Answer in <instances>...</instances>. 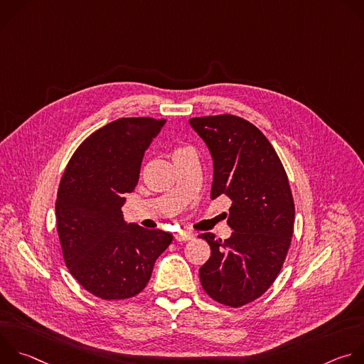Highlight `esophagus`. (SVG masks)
Listing matches in <instances>:
<instances>
[{
  "instance_id": "esophagus-1",
  "label": "esophagus",
  "mask_w": 364,
  "mask_h": 364,
  "mask_svg": "<svg viewBox=\"0 0 364 364\" xmlns=\"http://www.w3.org/2000/svg\"><path fill=\"white\" fill-rule=\"evenodd\" d=\"M193 237H194V235L191 232H188V230H181V232H177L174 235V239L177 242H187V240H191Z\"/></svg>"
}]
</instances>
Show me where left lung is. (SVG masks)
Returning <instances> with one entry per match:
<instances>
[{
  "mask_svg": "<svg viewBox=\"0 0 364 364\" xmlns=\"http://www.w3.org/2000/svg\"><path fill=\"white\" fill-rule=\"evenodd\" d=\"M190 125L212 152V198L232 200V236H198L212 250L200 282L216 302L239 308L264 295L282 269L294 233L292 191L275 148L249 121L223 114L191 118Z\"/></svg>",
  "mask_w": 364,
  "mask_h": 364,
  "instance_id": "left-lung-1",
  "label": "left lung"
}]
</instances>
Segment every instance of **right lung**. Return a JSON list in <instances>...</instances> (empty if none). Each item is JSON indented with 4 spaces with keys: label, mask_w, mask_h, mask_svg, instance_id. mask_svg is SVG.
<instances>
[{
    "label": "right lung",
    "mask_w": 364,
    "mask_h": 364,
    "mask_svg": "<svg viewBox=\"0 0 364 364\" xmlns=\"http://www.w3.org/2000/svg\"><path fill=\"white\" fill-rule=\"evenodd\" d=\"M166 119L119 118L90 134L62 176L56 220L65 264L90 294L128 299L148 284L173 236L125 225L122 204L139 180L144 152Z\"/></svg>",
    "instance_id": "1"
}]
</instances>
